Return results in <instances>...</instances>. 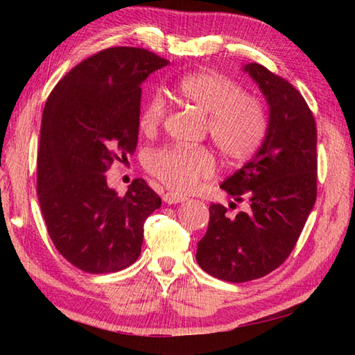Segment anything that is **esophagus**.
<instances>
[{
	"label": "esophagus",
	"instance_id": "obj_1",
	"mask_svg": "<svg viewBox=\"0 0 355 355\" xmlns=\"http://www.w3.org/2000/svg\"><path fill=\"white\" fill-rule=\"evenodd\" d=\"M163 200L166 203H169V205H173V203H182V202L188 200V199H186V197H183V196L173 194V192H166V194L163 196Z\"/></svg>",
	"mask_w": 355,
	"mask_h": 355
}]
</instances>
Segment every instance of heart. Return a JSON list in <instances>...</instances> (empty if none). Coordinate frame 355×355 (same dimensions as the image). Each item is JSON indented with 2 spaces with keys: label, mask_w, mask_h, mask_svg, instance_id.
<instances>
[{
  "label": "heart",
  "mask_w": 355,
  "mask_h": 355,
  "mask_svg": "<svg viewBox=\"0 0 355 355\" xmlns=\"http://www.w3.org/2000/svg\"><path fill=\"white\" fill-rule=\"evenodd\" d=\"M177 97L207 114L208 133L224 156L244 161L261 147L268 130V117L255 95L241 92L239 84L214 70L184 75L175 86ZM167 117V106L159 94L144 103L139 128L155 133ZM148 172L167 188L184 194L216 172V158L207 147L171 146L152 150L146 156Z\"/></svg>",
  "instance_id": "obj_1"
}]
</instances>
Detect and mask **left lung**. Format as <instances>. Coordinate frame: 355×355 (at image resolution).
<instances>
[{"instance_id":"obj_1","label":"left lung","mask_w":355,"mask_h":355,"mask_svg":"<svg viewBox=\"0 0 355 355\" xmlns=\"http://www.w3.org/2000/svg\"><path fill=\"white\" fill-rule=\"evenodd\" d=\"M269 105L266 137L257 155L220 188L249 208L235 218L220 203L209 207L208 230L197 263L216 279L241 284L264 277L296 245L316 200V122L307 101L285 78L248 64Z\"/></svg>"}]
</instances>
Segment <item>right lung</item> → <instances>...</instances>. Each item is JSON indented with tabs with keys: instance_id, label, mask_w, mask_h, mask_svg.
<instances>
[{
	"instance_id": "obj_1",
	"label": "right lung",
	"mask_w": 355,
	"mask_h": 355,
	"mask_svg": "<svg viewBox=\"0 0 355 355\" xmlns=\"http://www.w3.org/2000/svg\"><path fill=\"white\" fill-rule=\"evenodd\" d=\"M167 64L146 48H106L75 65L45 103L37 152L42 216L59 254L84 272L133 264L144 224L161 207L144 178L119 197L105 172L136 150L141 84Z\"/></svg>"
}]
</instances>
